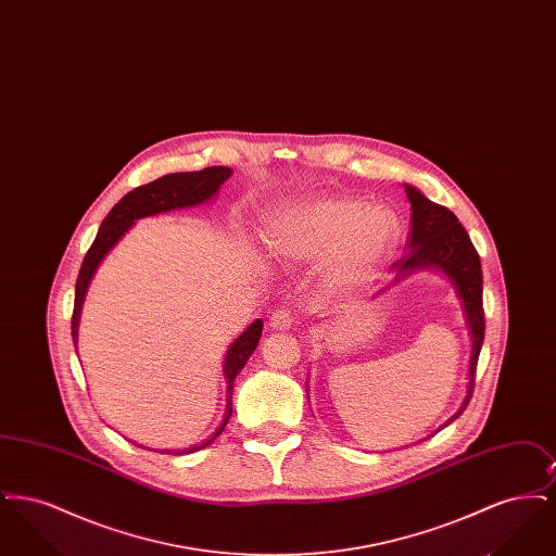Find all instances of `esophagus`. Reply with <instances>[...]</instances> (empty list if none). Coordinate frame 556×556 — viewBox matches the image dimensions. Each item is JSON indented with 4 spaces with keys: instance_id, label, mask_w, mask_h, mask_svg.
Segmentation results:
<instances>
[{
    "instance_id": "34e87169",
    "label": "esophagus",
    "mask_w": 556,
    "mask_h": 556,
    "mask_svg": "<svg viewBox=\"0 0 556 556\" xmlns=\"http://www.w3.org/2000/svg\"><path fill=\"white\" fill-rule=\"evenodd\" d=\"M291 323H293V315L288 308H281V311H275L270 318H268V325L270 329H277V331H286L290 329Z\"/></svg>"
}]
</instances>
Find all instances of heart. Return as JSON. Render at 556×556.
<instances>
[{"label": "heart", "instance_id": "heart-1", "mask_svg": "<svg viewBox=\"0 0 556 556\" xmlns=\"http://www.w3.org/2000/svg\"><path fill=\"white\" fill-rule=\"evenodd\" d=\"M396 216L356 198H317L277 212L265 231L266 252L281 263L325 258V283L345 290L394 245Z\"/></svg>", "mask_w": 556, "mask_h": 556}]
</instances>
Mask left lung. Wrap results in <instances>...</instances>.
Here are the masks:
<instances>
[{
    "label": "left lung",
    "instance_id": "8db88e82",
    "mask_svg": "<svg viewBox=\"0 0 556 556\" xmlns=\"http://www.w3.org/2000/svg\"><path fill=\"white\" fill-rule=\"evenodd\" d=\"M404 189L413 211V218H410L413 229L406 239L408 252L392 265L396 270V281L419 268H435L444 273L463 304V313L471 336L467 396L463 400L460 408L456 410V415L442 425L446 427L463 415V410L467 408L469 400L473 396L477 358L481 352L483 331H485L483 302H481L483 275H481V263H479L476 245L471 243V238L467 236L465 227L458 223L454 212L431 202L413 186H404Z\"/></svg>",
    "mask_w": 556,
    "mask_h": 556
}]
</instances>
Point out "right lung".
<instances>
[{
  "mask_svg": "<svg viewBox=\"0 0 556 556\" xmlns=\"http://www.w3.org/2000/svg\"><path fill=\"white\" fill-rule=\"evenodd\" d=\"M229 177H231V168H227V166H208V168L195 170V173L164 175L148 186L135 187L112 211L108 212L106 218L100 225L98 236L85 254V261L80 265L79 277H77L75 308H73V342L75 345L79 342V318L87 288H89L100 263L106 258L108 252L118 243V239L131 229L132 223L143 216H154L160 212L189 208V206L211 202ZM261 336H263V320L256 318L227 350V356L223 363V375L227 379V410H225L223 424L218 425L214 435L202 446L175 450L173 454H187V452L206 448L220 435V431L225 429V425L231 417V410H233V381H236L239 370L245 367L252 352L256 350V345L261 342ZM162 452L168 454L170 450H162Z\"/></svg>",
  "mask_w": 556,
  "mask_h": 556,
  "instance_id": "obj_1",
  "label": "right lung"
}]
</instances>
